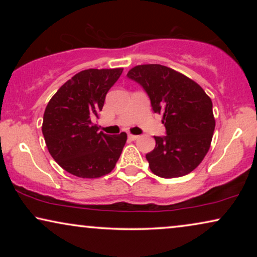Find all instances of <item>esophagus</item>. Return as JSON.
Returning a JSON list of instances; mask_svg holds the SVG:
<instances>
[{
    "instance_id": "1",
    "label": "esophagus",
    "mask_w": 257,
    "mask_h": 257,
    "mask_svg": "<svg viewBox=\"0 0 257 257\" xmlns=\"http://www.w3.org/2000/svg\"><path fill=\"white\" fill-rule=\"evenodd\" d=\"M128 138L131 139V140H137L139 138V136H135V135H131V133H130L128 135Z\"/></svg>"
}]
</instances>
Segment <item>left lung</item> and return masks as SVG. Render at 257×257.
Instances as JSON below:
<instances>
[{"label":"left lung","mask_w":257,"mask_h":257,"mask_svg":"<svg viewBox=\"0 0 257 257\" xmlns=\"http://www.w3.org/2000/svg\"><path fill=\"white\" fill-rule=\"evenodd\" d=\"M127 77L144 87L166 127L167 136L154 137L156 147L146 154L151 171L166 179L191 173L212 143L215 128L212 99L198 83L165 65H137Z\"/></svg>","instance_id":"left-lung-1"}]
</instances>
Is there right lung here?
I'll return each instance as SVG.
<instances>
[{
  "instance_id": "add662e5",
  "label": "right lung",
  "mask_w": 257,
  "mask_h": 257,
  "mask_svg": "<svg viewBox=\"0 0 257 257\" xmlns=\"http://www.w3.org/2000/svg\"><path fill=\"white\" fill-rule=\"evenodd\" d=\"M121 72V68L83 70L49 100L42 132L49 153L70 174L100 178L113 170L120 157L127 135H105L92 119L99 117L105 96Z\"/></svg>"
}]
</instances>
